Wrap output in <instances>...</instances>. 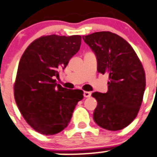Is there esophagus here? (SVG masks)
Returning a JSON list of instances; mask_svg holds the SVG:
<instances>
[{
  "mask_svg": "<svg viewBox=\"0 0 157 157\" xmlns=\"http://www.w3.org/2000/svg\"><path fill=\"white\" fill-rule=\"evenodd\" d=\"M84 97H86V98H89V97L91 96V95H92V93H91V92H84Z\"/></svg>",
  "mask_w": 157,
  "mask_h": 157,
  "instance_id": "34e87169",
  "label": "esophagus"
}]
</instances>
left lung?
<instances>
[{
	"label": "left lung",
	"instance_id": "8db88e82",
	"mask_svg": "<svg viewBox=\"0 0 157 157\" xmlns=\"http://www.w3.org/2000/svg\"><path fill=\"white\" fill-rule=\"evenodd\" d=\"M97 59V71L109 74L108 92H95L93 119L108 130L124 129L139 113L146 87V75L132 46L110 31H99L82 37Z\"/></svg>",
	"mask_w": 157,
	"mask_h": 157
}]
</instances>
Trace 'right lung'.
<instances>
[{
    "mask_svg": "<svg viewBox=\"0 0 157 157\" xmlns=\"http://www.w3.org/2000/svg\"><path fill=\"white\" fill-rule=\"evenodd\" d=\"M80 35L42 36L30 44L21 58L14 85L16 104L26 122L43 135H54L69 123L83 91L55 83L79 50Z\"/></svg>",
    "mask_w": 157,
    "mask_h": 157,
    "instance_id": "right-lung-1",
    "label": "right lung"
}]
</instances>
